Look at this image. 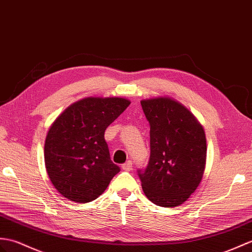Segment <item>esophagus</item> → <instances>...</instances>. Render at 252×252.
I'll use <instances>...</instances> for the list:
<instances>
[{"label": "esophagus", "mask_w": 252, "mask_h": 252, "mask_svg": "<svg viewBox=\"0 0 252 252\" xmlns=\"http://www.w3.org/2000/svg\"><path fill=\"white\" fill-rule=\"evenodd\" d=\"M122 169L126 172H130L132 169V162L131 161H126L125 164H122Z\"/></svg>", "instance_id": "34e87169"}]
</instances>
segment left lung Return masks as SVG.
<instances>
[{
	"label": "left lung",
	"mask_w": 252,
	"mask_h": 252,
	"mask_svg": "<svg viewBox=\"0 0 252 252\" xmlns=\"http://www.w3.org/2000/svg\"><path fill=\"white\" fill-rule=\"evenodd\" d=\"M150 126V158L137 169L146 196L158 206L181 205L200 185L206 163L203 126L169 97L140 102Z\"/></svg>",
	"instance_id": "left-lung-1"
}]
</instances>
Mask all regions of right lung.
<instances>
[{"mask_svg":"<svg viewBox=\"0 0 252 252\" xmlns=\"http://www.w3.org/2000/svg\"><path fill=\"white\" fill-rule=\"evenodd\" d=\"M128 105L122 97H86L52 124L45 142V164L64 197L77 203L95 200L120 172L110 160L104 134Z\"/></svg>","mask_w":252,"mask_h":252,"instance_id":"right-lung-1","label":"right lung"}]
</instances>
